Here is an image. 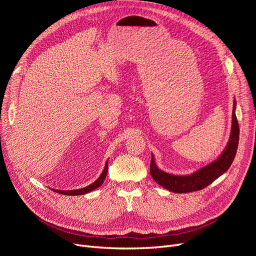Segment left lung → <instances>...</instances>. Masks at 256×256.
<instances>
[{"label":"left lung","instance_id":"8db88e82","mask_svg":"<svg viewBox=\"0 0 256 256\" xmlns=\"http://www.w3.org/2000/svg\"><path fill=\"white\" fill-rule=\"evenodd\" d=\"M236 100L233 104V114H232V129L228 142L220 156L207 166L198 168L194 173L188 175H174L160 170L154 157L152 154L150 175L161 187L176 193H187L202 190L208 184L214 182L216 178L226 173L234 161L239 141V126L236 118Z\"/></svg>","mask_w":256,"mask_h":256}]
</instances>
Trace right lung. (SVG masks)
<instances>
[{"mask_svg": "<svg viewBox=\"0 0 256 256\" xmlns=\"http://www.w3.org/2000/svg\"><path fill=\"white\" fill-rule=\"evenodd\" d=\"M106 173H108V160L106 162V166H104V168L102 173L100 174V176L97 178V180L88 184V187H84V188H81V189H76V190H58V189H52L54 192L56 193H60V194H65V196H81V194H86V193L95 190L96 188H99L100 186H102L104 182V178L106 176Z\"/></svg>", "mask_w": 256, "mask_h": 256, "instance_id": "1", "label": "right lung"}]
</instances>
